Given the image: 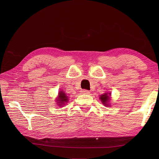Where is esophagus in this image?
I'll use <instances>...</instances> for the list:
<instances>
[{
  "label": "esophagus",
  "mask_w": 159,
  "mask_h": 159,
  "mask_svg": "<svg viewBox=\"0 0 159 159\" xmlns=\"http://www.w3.org/2000/svg\"><path fill=\"white\" fill-rule=\"evenodd\" d=\"M81 93L82 94H89V92L88 90H86V89H83L81 91Z\"/></svg>",
  "instance_id": "1"
}]
</instances>
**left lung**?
<instances>
[{"label": "left lung", "instance_id": "left-lung-1", "mask_svg": "<svg viewBox=\"0 0 159 159\" xmlns=\"http://www.w3.org/2000/svg\"><path fill=\"white\" fill-rule=\"evenodd\" d=\"M111 93H104L102 95H101L100 96V99L101 100V102H102V104H104L105 107L109 106V101L111 100L110 96H111Z\"/></svg>", "mask_w": 159, "mask_h": 159}]
</instances>
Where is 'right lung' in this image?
I'll return each instance as SVG.
<instances>
[{"instance_id": "right-lung-1", "label": "right lung", "mask_w": 159, "mask_h": 159, "mask_svg": "<svg viewBox=\"0 0 159 159\" xmlns=\"http://www.w3.org/2000/svg\"><path fill=\"white\" fill-rule=\"evenodd\" d=\"M57 105H59V107H62L66 103H67V101H68V97L66 95V93L65 92H63V91H60L59 92V95L58 97L57 98Z\"/></svg>"}]
</instances>
